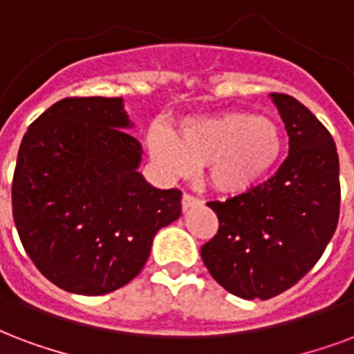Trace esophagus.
I'll return each mask as SVG.
<instances>
[{"instance_id": "obj_1", "label": "esophagus", "mask_w": 354, "mask_h": 354, "mask_svg": "<svg viewBox=\"0 0 354 354\" xmlns=\"http://www.w3.org/2000/svg\"><path fill=\"white\" fill-rule=\"evenodd\" d=\"M180 205H183V211H188V209L199 205V199L196 196H192V194L185 192L183 194V199H180Z\"/></svg>"}]
</instances>
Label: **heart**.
<instances>
[{"label":"heart","mask_w":354,"mask_h":354,"mask_svg":"<svg viewBox=\"0 0 354 354\" xmlns=\"http://www.w3.org/2000/svg\"><path fill=\"white\" fill-rule=\"evenodd\" d=\"M149 149L167 174L190 175L207 167V180L214 190L241 194L272 171L283 151V136L268 117L231 111L188 121L177 136L155 130Z\"/></svg>","instance_id":"1"}]
</instances>
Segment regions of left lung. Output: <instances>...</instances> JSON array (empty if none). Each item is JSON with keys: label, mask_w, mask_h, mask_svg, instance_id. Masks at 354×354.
Listing matches in <instances>:
<instances>
[{"label": "left lung", "mask_w": 354, "mask_h": 354, "mask_svg": "<svg viewBox=\"0 0 354 354\" xmlns=\"http://www.w3.org/2000/svg\"><path fill=\"white\" fill-rule=\"evenodd\" d=\"M270 97L288 130V158L261 185L207 203L218 231L201 246L212 278L248 300L276 297L310 272L336 231L342 199L330 132L297 98Z\"/></svg>", "instance_id": "obj_1"}]
</instances>
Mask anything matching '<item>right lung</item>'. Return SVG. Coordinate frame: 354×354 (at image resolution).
Instances as JSON below:
<instances>
[{"label":"right lung","mask_w":354,"mask_h":354,"mask_svg":"<svg viewBox=\"0 0 354 354\" xmlns=\"http://www.w3.org/2000/svg\"><path fill=\"white\" fill-rule=\"evenodd\" d=\"M123 98L68 97L29 124L12 177V218L44 278L104 295L142 272L156 231L180 216V190L138 171Z\"/></svg>","instance_id":"right-lung-1"}]
</instances>
